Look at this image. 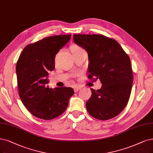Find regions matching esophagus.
<instances>
[{"instance_id": "esophagus-1", "label": "esophagus", "mask_w": 153, "mask_h": 153, "mask_svg": "<svg viewBox=\"0 0 153 153\" xmlns=\"http://www.w3.org/2000/svg\"><path fill=\"white\" fill-rule=\"evenodd\" d=\"M80 89H81V87L78 86H76L74 87V90L75 92H77Z\"/></svg>"}]
</instances>
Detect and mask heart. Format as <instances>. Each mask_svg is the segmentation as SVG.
Instances as JSON below:
<instances>
[{
    "label": "heart",
    "instance_id": "heart-1",
    "mask_svg": "<svg viewBox=\"0 0 153 153\" xmlns=\"http://www.w3.org/2000/svg\"><path fill=\"white\" fill-rule=\"evenodd\" d=\"M78 48V47H75V48Z\"/></svg>",
    "mask_w": 153,
    "mask_h": 153
}]
</instances>
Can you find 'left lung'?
<instances>
[{
	"label": "left lung",
	"mask_w": 153,
	"mask_h": 153,
	"mask_svg": "<svg viewBox=\"0 0 153 153\" xmlns=\"http://www.w3.org/2000/svg\"><path fill=\"white\" fill-rule=\"evenodd\" d=\"M73 38L88 52L89 78L102 84L100 89H91L86 109L97 119H111L125 108L131 95L133 74L129 56L116 40L103 35L74 34Z\"/></svg>",
	"instance_id": "8db88e82"
}]
</instances>
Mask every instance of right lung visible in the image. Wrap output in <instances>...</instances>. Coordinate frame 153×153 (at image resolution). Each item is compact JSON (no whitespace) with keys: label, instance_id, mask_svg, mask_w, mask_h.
I'll return each instance as SVG.
<instances>
[{"label":"right lung","instance_id":"1","mask_svg":"<svg viewBox=\"0 0 153 153\" xmlns=\"http://www.w3.org/2000/svg\"><path fill=\"white\" fill-rule=\"evenodd\" d=\"M71 35L45 38L23 49L16 64L19 95L35 117L51 120L62 115L74 94L72 88H50L48 72L55 69V57Z\"/></svg>","mask_w":153,"mask_h":153}]
</instances>
